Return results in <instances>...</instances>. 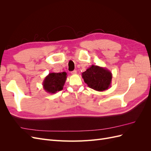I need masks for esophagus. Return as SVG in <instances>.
<instances>
[{
  "mask_svg": "<svg viewBox=\"0 0 151 151\" xmlns=\"http://www.w3.org/2000/svg\"><path fill=\"white\" fill-rule=\"evenodd\" d=\"M71 74H73V75H76V74H77V70H74L72 71V72H71Z\"/></svg>",
  "mask_w": 151,
  "mask_h": 151,
  "instance_id": "esophagus-1",
  "label": "esophagus"
}]
</instances>
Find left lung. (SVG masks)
<instances>
[{"label":"left lung","mask_w":151,"mask_h":151,"mask_svg":"<svg viewBox=\"0 0 151 151\" xmlns=\"http://www.w3.org/2000/svg\"><path fill=\"white\" fill-rule=\"evenodd\" d=\"M82 77L90 88L97 91H103L111 87L112 74L106 68L92 65L82 73Z\"/></svg>","instance_id":"8db88e82"}]
</instances>
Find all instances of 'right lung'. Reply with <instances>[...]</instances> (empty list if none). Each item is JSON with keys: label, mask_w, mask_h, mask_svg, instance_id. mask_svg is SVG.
<instances>
[{"label": "right lung", "mask_w": 151, "mask_h": 151, "mask_svg": "<svg viewBox=\"0 0 151 151\" xmlns=\"http://www.w3.org/2000/svg\"><path fill=\"white\" fill-rule=\"evenodd\" d=\"M66 79L67 73L65 72L49 73L43 82V89L48 93H56L63 89Z\"/></svg>", "instance_id": "obj_1"}]
</instances>
